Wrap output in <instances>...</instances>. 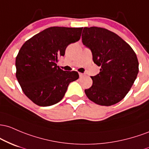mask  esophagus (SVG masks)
<instances>
[{"instance_id": "1", "label": "esophagus", "mask_w": 149, "mask_h": 149, "mask_svg": "<svg viewBox=\"0 0 149 149\" xmlns=\"http://www.w3.org/2000/svg\"><path fill=\"white\" fill-rule=\"evenodd\" d=\"M79 77H82L85 76V74H83V73H81V72H79Z\"/></svg>"}]
</instances>
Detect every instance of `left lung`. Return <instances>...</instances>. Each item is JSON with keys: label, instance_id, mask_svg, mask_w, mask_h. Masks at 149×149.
<instances>
[{"label": "left lung", "instance_id": "1", "mask_svg": "<svg viewBox=\"0 0 149 149\" xmlns=\"http://www.w3.org/2000/svg\"><path fill=\"white\" fill-rule=\"evenodd\" d=\"M82 42L91 49L93 61L101 67L91 77L92 86L85 89L89 100L110 106L127 94L139 72L137 57L131 46L118 34L105 28L84 27Z\"/></svg>", "mask_w": 149, "mask_h": 149}]
</instances>
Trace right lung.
<instances>
[{
  "label": "right lung",
  "instance_id": "add662e5",
  "mask_svg": "<svg viewBox=\"0 0 149 149\" xmlns=\"http://www.w3.org/2000/svg\"><path fill=\"white\" fill-rule=\"evenodd\" d=\"M82 29L51 26L21 47L16 57V77L24 94L37 106L61 101L69 84L79 78L77 72L63 71L56 63L67 46L80 39Z\"/></svg>",
  "mask_w": 149,
  "mask_h": 149
}]
</instances>
